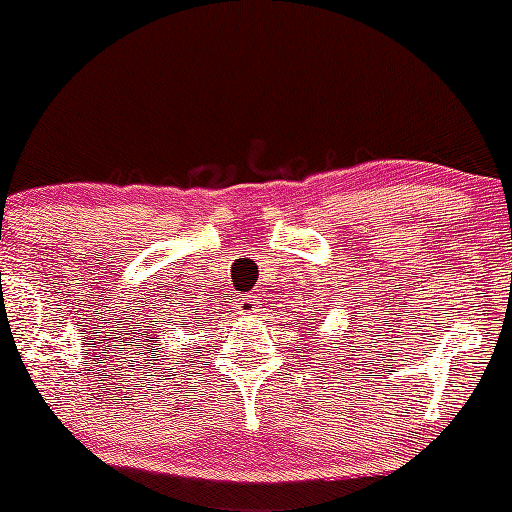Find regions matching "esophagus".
<instances>
[{"label": "esophagus", "instance_id": "1", "mask_svg": "<svg viewBox=\"0 0 512 512\" xmlns=\"http://www.w3.org/2000/svg\"><path fill=\"white\" fill-rule=\"evenodd\" d=\"M236 308L240 315H255L257 310H260V298H257L255 293H243V296L238 298Z\"/></svg>", "mask_w": 512, "mask_h": 512}]
</instances>
